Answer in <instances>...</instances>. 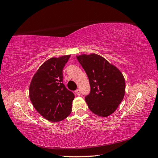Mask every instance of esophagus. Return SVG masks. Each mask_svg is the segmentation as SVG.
Here are the masks:
<instances>
[{
    "label": "esophagus",
    "instance_id": "obj_1",
    "mask_svg": "<svg viewBox=\"0 0 158 158\" xmlns=\"http://www.w3.org/2000/svg\"><path fill=\"white\" fill-rule=\"evenodd\" d=\"M75 93H76L77 95H80V94H81L80 90L79 89H77L76 91H75Z\"/></svg>",
    "mask_w": 158,
    "mask_h": 158
}]
</instances>
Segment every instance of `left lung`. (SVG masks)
<instances>
[{
  "label": "left lung",
  "mask_w": 158,
  "mask_h": 158,
  "mask_svg": "<svg viewBox=\"0 0 158 158\" xmlns=\"http://www.w3.org/2000/svg\"><path fill=\"white\" fill-rule=\"evenodd\" d=\"M88 76L91 91L85 97L94 114L106 117L116 110L125 94V79L121 71L95 53L77 56Z\"/></svg>",
  "instance_id": "obj_1"
}]
</instances>
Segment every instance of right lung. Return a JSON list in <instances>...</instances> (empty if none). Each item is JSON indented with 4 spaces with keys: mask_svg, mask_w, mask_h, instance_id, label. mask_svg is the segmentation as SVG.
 <instances>
[{
    "mask_svg": "<svg viewBox=\"0 0 158 158\" xmlns=\"http://www.w3.org/2000/svg\"><path fill=\"white\" fill-rule=\"evenodd\" d=\"M70 56L48 60L39 67L31 81L30 101L35 109L49 121H61L71 112L75 95L63 83L62 72Z\"/></svg>",
    "mask_w": 158,
    "mask_h": 158,
    "instance_id": "1",
    "label": "right lung"
}]
</instances>
